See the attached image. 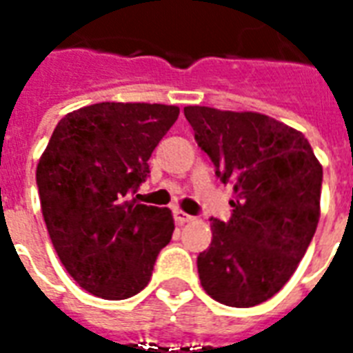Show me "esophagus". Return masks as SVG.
Returning a JSON list of instances; mask_svg holds the SVG:
<instances>
[{
	"mask_svg": "<svg viewBox=\"0 0 353 353\" xmlns=\"http://www.w3.org/2000/svg\"><path fill=\"white\" fill-rule=\"evenodd\" d=\"M173 216H174V221H176L179 225L190 223V221H193V219H195V217L190 216V214H186V212H182V210H174Z\"/></svg>",
	"mask_w": 353,
	"mask_h": 353,
	"instance_id": "1",
	"label": "esophagus"
}]
</instances>
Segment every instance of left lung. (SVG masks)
Masks as SVG:
<instances>
[{"label":"left lung","instance_id":"left-lung-1","mask_svg":"<svg viewBox=\"0 0 353 353\" xmlns=\"http://www.w3.org/2000/svg\"><path fill=\"white\" fill-rule=\"evenodd\" d=\"M184 115L234 190L232 217L212 219L199 279L223 305L255 307L287 285L314 236L322 165L301 132L272 117L206 105H188Z\"/></svg>","mask_w":353,"mask_h":353}]
</instances>
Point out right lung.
<instances>
[{
    "instance_id": "right-lung-1",
    "label": "right lung",
    "mask_w": 353,
    "mask_h": 353,
    "mask_svg": "<svg viewBox=\"0 0 353 353\" xmlns=\"http://www.w3.org/2000/svg\"><path fill=\"white\" fill-rule=\"evenodd\" d=\"M180 110L100 102L55 126L37 165L42 216L55 253L79 287L126 299L147 287L174 230L169 208L130 201L148 176V158Z\"/></svg>"
}]
</instances>
